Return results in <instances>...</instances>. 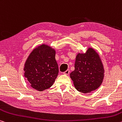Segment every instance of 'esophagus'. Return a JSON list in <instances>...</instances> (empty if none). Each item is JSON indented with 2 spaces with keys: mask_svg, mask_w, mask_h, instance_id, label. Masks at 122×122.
<instances>
[{
  "mask_svg": "<svg viewBox=\"0 0 122 122\" xmlns=\"http://www.w3.org/2000/svg\"><path fill=\"white\" fill-rule=\"evenodd\" d=\"M69 71H69V69H67V70H66L65 71L63 72V74H66V75H68L69 73Z\"/></svg>",
  "mask_w": 122,
  "mask_h": 122,
  "instance_id": "1",
  "label": "esophagus"
}]
</instances>
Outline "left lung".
Returning <instances> with one entry per match:
<instances>
[{"label":"left lung","instance_id":"left-lung-1","mask_svg":"<svg viewBox=\"0 0 122 122\" xmlns=\"http://www.w3.org/2000/svg\"><path fill=\"white\" fill-rule=\"evenodd\" d=\"M74 67L70 76L78 91L90 93L102 84L104 75L103 65L98 54L92 48H89L86 53L76 55Z\"/></svg>","mask_w":122,"mask_h":122}]
</instances>
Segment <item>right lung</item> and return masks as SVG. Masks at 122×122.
Returning <instances> with one entry per match:
<instances>
[{
  "label": "right lung",
  "mask_w": 122,
  "mask_h": 122,
  "mask_svg": "<svg viewBox=\"0 0 122 122\" xmlns=\"http://www.w3.org/2000/svg\"><path fill=\"white\" fill-rule=\"evenodd\" d=\"M24 76L29 84L38 91L51 87L59 73L55 51L45 44L33 50L24 65Z\"/></svg>",
  "instance_id": "obj_1"
}]
</instances>
